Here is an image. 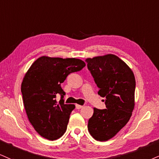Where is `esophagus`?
Masks as SVG:
<instances>
[{
    "mask_svg": "<svg viewBox=\"0 0 159 159\" xmlns=\"http://www.w3.org/2000/svg\"><path fill=\"white\" fill-rule=\"evenodd\" d=\"M83 107V105H78V104H76V109H80V108H82V107Z\"/></svg>",
    "mask_w": 159,
    "mask_h": 159,
    "instance_id": "obj_1",
    "label": "esophagus"
}]
</instances>
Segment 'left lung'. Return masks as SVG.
Returning a JSON list of instances; mask_svg holds the SVG:
<instances>
[{"label": "left lung", "instance_id": "8db88e82", "mask_svg": "<svg viewBox=\"0 0 159 159\" xmlns=\"http://www.w3.org/2000/svg\"><path fill=\"white\" fill-rule=\"evenodd\" d=\"M85 62L106 105L103 110L93 108L88 129L94 139L105 142L114 137L132 116L136 80L131 68L114 54L87 58Z\"/></svg>", "mask_w": 159, "mask_h": 159}]
</instances>
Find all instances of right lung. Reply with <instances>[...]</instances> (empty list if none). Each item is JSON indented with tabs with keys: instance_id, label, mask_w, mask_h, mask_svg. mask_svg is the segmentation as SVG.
I'll list each match as a JSON object with an SVG mask.
<instances>
[{
	"instance_id": "1",
	"label": "right lung",
	"mask_w": 159,
	"mask_h": 159,
	"mask_svg": "<svg viewBox=\"0 0 159 159\" xmlns=\"http://www.w3.org/2000/svg\"><path fill=\"white\" fill-rule=\"evenodd\" d=\"M85 66L83 60L42 56L32 64L21 83L23 105L34 130L53 141L65 134L74 105L64 104L61 88L67 76ZM61 95L59 103L56 97Z\"/></svg>"
}]
</instances>
